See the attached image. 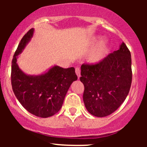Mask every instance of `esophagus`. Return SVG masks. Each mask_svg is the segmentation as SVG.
Listing matches in <instances>:
<instances>
[{
  "label": "esophagus",
  "mask_w": 147,
  "mask_h": 147,
  "mask_svg": "<svg viewBox=\"0 0 147 147\" xmlns=\"http://www.w3.org/2000/svg\"><path fill=\"white\" fill-rule=\"evenodd\" d=\"M76 74H77L78 79H79V78H80V69L79 67L76 68Z\"/></svg>",
  "instance_id": "esophagus-1"
}]
</instances>
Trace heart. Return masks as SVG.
Returning <instances> with one entry per match:
<instances>
[{"label": "heart", "mask_w": 147, "mask_h": 147, "mask_svg": "<svg viewBox=\"0 0 147 147\" xmlns=\"http://www.w3.org/2000/svg\"><path fill=\"white\" fill-rule=\"evenodd\" d=\"M98 37H95L90 41V45L93 46L98 41ZM108 50V41L103 39L94 47L88 55V60L92 63H98L105 58Z\"/></svg>", "instance_id": "b5f03b06"}]
</instances>
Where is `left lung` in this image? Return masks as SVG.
<instances>
[{
	"mask_svg": "<svg viewBox=\"0 0 147 147\" xmlns=\"http://www.w3.org/2000/svg\"><path fill=\"white\" fill-rule=\"evenodd\" d=\"M131 55L125 43L94 65L82 64L83 100L92 115L105 117L123 103L132 83Z\"/></svg>",
	"mask_w": 147,
	"mask_h": 147,
	"instance_id": "obj_1",
	"label": "left lung"
}]
</instances>
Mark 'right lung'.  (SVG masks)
I'll return each mask as SVG.
<instances>
[{
  "label": "right lung",
  "mask_w": 147,
  "mask_h": 147,
  "mask_svg": "<svg viewBox=\"0 0 147 147\" xmlns=\"http://www.w3.org/2000/svg\"><path fill=\"white\" fill-rule=\"evenodd\" d=\"M34 29H30L20 41L11 66V84L21 105L33 115L47 118L61 109L64 98L73 82L77 80L74 67L54 65L39 75H28L20 69L18 55L31 41Z\"/></svg>",
  "instance_id": "obj_1"
}]
</instances>
